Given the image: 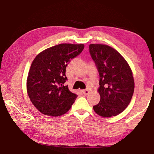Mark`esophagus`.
Instances as JSON below:
<instances>
[{
	"instance_id": "1",
	"label": "esophagus",
	"mask_w": 154,
	"mask_h": 154,
	"mask_svg": "<svg viewBox=\"0 0 154 154\" xmlns=\"http://www.w3.org/2000/svg\"><path fill=\"white\" fill-rule=\"evenodd\" d=\"M89 91L88 90H84V91H83V94H84V95H88V94H89Z\"/></svg>"
}]
</instances>
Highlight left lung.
I'll list each match as a JSON object with an SVG mask.
<instances>
[{
  "label": "left lung",
  "mask_w": 154,
  "mask_h": 154,
  "mask_svg": "<svg viewBox=\"0 0 154 154\" xmlns=\"http://www.w3.org/2000/svg\"><path fill=\"white\" fill-rule=\"evenodd\" d=\"M89 51L100 77L98 88L100 100L93 106L94 111L103 117L116 116L126 109L133 97V72L125 59L109 46L91 44Z\"/></svg>",
  "instance_id": "1"
}]
</instances>
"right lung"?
I'll list each match as a JSON object with an SVG mask.
<instances>
[{"label": "right lung", "instance_id": "obj_1", "mask_svg": "<svg viewBox=\"0 0 154 154\" xmlns=\"http://www.w3.org/2000/svg\"><path fill=\"white\" fill-rule=\"evenodd\" d=\"M84 47L83 44H60L42 51L32 62L27 92L32 103L42 114L58 117L71 108L77 95L65 85L66 68Z\"/></svg>", "mask_w": 154, "mask_h": 154}]
</instances>
